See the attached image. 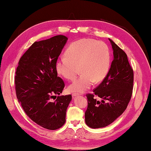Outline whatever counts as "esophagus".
<instances>
[{
    "instance_id": "esophagus-1",
    "label": "esophagus",
    "mask_w": 151,
    "mask_h": 151,
    "mask_svg": "<svg viewBox=\"0 0 151 151\" xmlns=\"http://www.w3.org/2000/svg\"><path fill=\"white\" fill-rule=\"evenodd\" d=\"M79 95H80V94H78V93H73V96H78Z\"/></svg>"
}]
</instances>
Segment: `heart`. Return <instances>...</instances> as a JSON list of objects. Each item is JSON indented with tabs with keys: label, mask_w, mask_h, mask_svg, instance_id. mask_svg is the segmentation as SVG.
I'll use <instances>...</instances> for the list:
<instances>
[{
	"label": "heart",
	"mask_w": 151,
	"mask_h": 151,
	"mask_svg": "<svg viewBox=\"0 0 151 151\" xmlns=\"http://www.w3.org/2000/svg\"><path fill=\"white\" fill-rule=\"evenodd\" d=\"M111 55L106 43L93 39H81L68 46L65 57L56 61L58 75L68 81H73L79 73V77L70 84L68 91L82 93L91 87L94 82L100 83L108 75L111 68Z\"/></svg>",
	"instance_id": "heart-1"
}]
</instances>
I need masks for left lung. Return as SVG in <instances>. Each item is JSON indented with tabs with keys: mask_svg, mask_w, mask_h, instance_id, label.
Returning a JSON list of instances; mask_svg holds the SVG:
<instances>
[{
	"mask_svg": "<svg viewBox=\"0 0 151 151\" xmlns=\"http://www.w3.org/2000/svg\"><path fill=\"white\" fill-rule=\"evenodd\" d=\"M109 40L113 50L109 74L94 89L93 94L86 95L85 122L93 129L108 126L121 116L131 100L133 88V70L127 54L111 39ZM95 96L101 100L95 99Z\"/></svg>",
	"mask_w": 151,
	"mask_h": 151,
	"instance_id": "obj_1",
	"label": "left lung"
}]
</instances>
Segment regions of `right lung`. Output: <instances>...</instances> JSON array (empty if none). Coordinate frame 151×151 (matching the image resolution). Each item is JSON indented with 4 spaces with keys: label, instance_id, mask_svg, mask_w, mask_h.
Masks as SVG:
<instances>
[{
    "label": "right lung",
    "instance_id": "add662e5",
    "mask_svg": "<svg viewBox=\"0 0 151 151\" xmlns=\"http://www.w3.org/2000/svg\"><path fill=\"white\" fill-rule=\"evenodd\" d=\"M64 35L35 42L20 58L15 75L17 97L25 113L45 129L56 130L65 123L70 94L59 96L65 83L57 76L55 63L67 42ZM58 95L53 102L51 99Z\"/></svg>",
    "mask_w": 151,
    "mask_h": 151
}]
</instances>
